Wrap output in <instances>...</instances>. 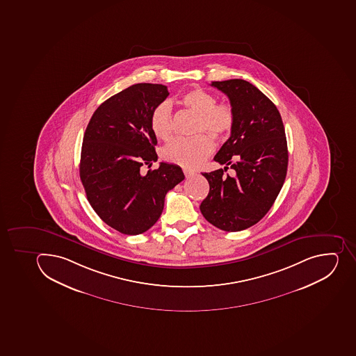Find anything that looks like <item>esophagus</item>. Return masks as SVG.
<instances>
[{
  "label": "esophagus",
  "mask_w": 356,
  "mask_h": 356,
  "mask_svg": "<svg viewBox=\"0 0 356 356\" xmlns=\"http://www.w3.org/2000/svg\"><path fill=\"white\" fill-rule=\"evenodd\" d=\"M184 175H185L186 178H191V177L194 176V171L189 170L187 168H184L183 169Z\"/></svg>",
  "instance_id": "34e87169"
}]
</instances>
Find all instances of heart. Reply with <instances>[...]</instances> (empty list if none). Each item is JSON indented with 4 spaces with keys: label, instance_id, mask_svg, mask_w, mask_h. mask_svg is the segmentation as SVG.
I'll use <instances>...</instances> for the list:
<instances>
[{
    "label": "heart",
    "instance_id": "obj_1",
    "mask_svg": "<svg viewBox=\"0 0 356 356\" xmlns=\"http://www.w3.org/2000/svg\"><path fill=\"white\" fill-rule=\"evenodd\" d=\"M217 102L212 94L196 88L189 90L181 99L186 108L197 115L195 134L191 138H176L162 149L164 160L178 164L187 169L201 165L214 151V143L211 137L222 140L232 133L235 126V110L228 102ZM151 128L155 136L162 140H169L173 135L172 108L170 103L162 102L155 106L151 115ZM201 132L209 134L205 136Z\"/></svg>",
    "mask_w": 356,
    "mask_h": 356
}]
</instances>
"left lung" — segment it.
Returning a JSON list of instances; mask_svg holds the SVG:
<instances>
[{
  "instance_id": "left-lung-1",
  "label": "left lung",
  "mask_w": 356,
  "mask_h": 356,
  "mask_svg": "<svg viewBox=\"0 0 356 356\" xmlns=\"http://www.w3.org/2000/svg\"><path fill=\"white\" fill-rule=\"evenodd\" d=\"M235 110L232 135L214 156L225 169L202 173L210 192L203 217L225 232H241L262 219L284 185L288 149L282 115L259 88L243 79L212 81ZM230 166V177L224 172Z\"/></svg>"
}]
</instances>
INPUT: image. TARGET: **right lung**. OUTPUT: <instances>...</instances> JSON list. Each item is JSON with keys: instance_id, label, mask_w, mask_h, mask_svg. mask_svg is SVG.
Instances as JSON below:
<instances>
[{"instance_id": "1", "label": "right lung", "mask_w": 356, "mask_h": 356, "mask_svg": "<svg viewBox=\"0 0 356 356\" xmlns=\"http://www.w3.org/2000/svg\"><path fill=\"white\" fill-rule=\"evenodd\" d=\"M169 95L161 83H135L96 108L81 146L79 175L97 216L124 235L149 230L161 216L167 193L185 179L181 168L158 160L151 128L155 106Z\"/></svg>"}]
</instances>
